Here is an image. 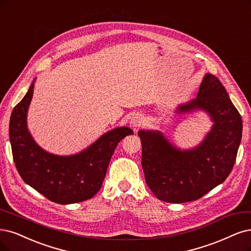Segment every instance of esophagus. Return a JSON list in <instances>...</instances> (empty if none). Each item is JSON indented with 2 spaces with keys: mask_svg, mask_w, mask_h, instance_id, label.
<instances>
[{
  "mask_svg": "<svg viewBox=\"0 0 251 251\" xmlns=\"http://www.w3.org/2000/svg\"><path fill=\"white\" fill-rule=\"evenodd\" d=\"M142 122H143V120H142V117L138 115V114H134V115H132V117L130 118V125L132 126V127H134V128H136V127H138V126H141L142 125Z\"/></svg>",
  "mask_w": 251,
  "mask_h": 251,
  "instance_id": "1",
  "label": "esophagus"
}]
</instances>
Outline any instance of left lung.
<instances>
[{"instance_id": "1", "label": "left lung", "mask_w": 251, "mask_h": 251, "mask_svg": "<svg viewBox=\"0 0 251 251\" xmlns=\"http://www.w3.org/2000/svg\"><path fill=\"white\" fill-rule=\"evenodd\" d=\"M205 111L213 125L202 142L182 150L159 130H142V166L155 197L168 202L201 199L225 182L233 170L242 137V118L217 77L207 73L198 96L177 107L178 114Z\"/></svg>"}]
</instances>
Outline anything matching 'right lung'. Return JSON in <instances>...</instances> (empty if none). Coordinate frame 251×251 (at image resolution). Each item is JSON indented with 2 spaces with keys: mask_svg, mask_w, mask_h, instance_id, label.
Instances as JSON below:
<instances>
[{
  "mask_svg": "<svg viewBox=\"0 0 251 251\" xmlns=\"http://www.w3.org/2000/svg\"><path fill=\"white\" fill-rule=\"evenodd\" d=\"M35 79L12 110L9 136L13 160L22 179L50 201L68 205L92 199L104 180L108 163L120 141L133 131L118 127L102 134L79 153L61 156L46 152L27 129L26 116Z\"/></svg>",
  "mask_w": 251,
  "mask_h": 251,
  "instance_id": "1",
  "label": "right lung"
}]
</instances>
